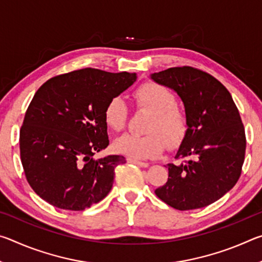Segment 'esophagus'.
<instances>
[{"instance_id": "obj_1", "label": "esophagus", "mask_w": 262, "mask_h": 262, "mask_svg": "<svg viewBox=\"0 0 262 262\" xmlns=\"http://www.w3.org/2000/svg\"><path fill=\"white\" fill-rule=\"evenodd\" d=\"M127 162L130 163V164H135V165H139L141 167H148L149 166V163L137 161V159H134V158H127Z\"/></svg>"}]
</instances>
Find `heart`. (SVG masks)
Masks as SVG:
<instances>
[{
	"label": "heart",
	"mask_w": 262,
	"mask_h": 262,
	"mask_svg": "<svg viewBox=\"0 0 262 262\" xmlns=\"http://www.w3.org/2000/svg\"><path fill=\"white\" fill-rule=\"evenodd\" d=\"M141 106L151 111L154 117L147 127L149 134H123L114 141L113 147L120 152L137 159L155 158L165 148V141L174 147L187 132V118L184 111L176 107V97L167 88L157 83H147L137 90ZM128 106L125 98L114 96L104 110V120L112 130H121L126 126Z\"/></svg>",
	"instance_id": "heart-1"
}]
</instances>
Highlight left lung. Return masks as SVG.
<instances>
[{"instance_id": "left-lung-1", "label": "left lung", "mask_w": 262, "mask_h": 262, "mask_svg": "<svg viewBox=\"0 0 262 262\" xmlns=\"http://www.w3.org/2000/svg\"><path fill=\"white\" fill-rule=\"evenodd\" d=\"M150 78L180 97L187 118V132L176 154L187 161L167 164L168 179L155 193L178 210L210 205L242 173L246 139L237 106L227 88L202 70L174 67Z\"/></svg>"}]
</instances>
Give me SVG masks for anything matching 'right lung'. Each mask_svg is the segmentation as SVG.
Here are the masks:
<instances>
[{
    "instance_id": "right-lung-1",
    "label": "right lung",
    "mask_w": 262,
    "mask_h": 262,
    "mask_svg": "<svg viewBox=\"0 0 262 262\" xmlns=\"http://www.w3.org/2000/svg\"><path fill=\"white\" fill-rule=\"evenodd\" d=\"M136 74L85 68L59 75L39 88L19 134L20 159L29 184L60 209L84 210L108 194L119 155L95 159L110 141L107 101L136 81Z\"/></svg>"
}]
</instances>
